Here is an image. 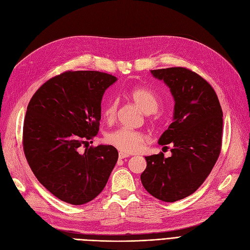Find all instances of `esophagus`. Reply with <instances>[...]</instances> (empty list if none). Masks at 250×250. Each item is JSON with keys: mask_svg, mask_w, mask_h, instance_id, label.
I'll return each instance as SVG.
<instances>
[{"mask_svg": "<svg viewBox=\"0 0 250 250\" xmlns=\"http://www.w3.org/2000/svg\"><path fill=\"white\" fill-rule=\"evenodd\" d=\"M129 155L128 154H126V153H124V152H119V158L120 159H124V158H126V157H128Z\"/></svg>", "mask_w": 250, "mask_h": 250, "instance_id": "34e87169", "label": "esophagus"}]
</instances>
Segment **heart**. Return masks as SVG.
Returning a JSON list of instances; mask_svg holds the SVG:
<instances>
[{
    "label": "heart",
    "mask_w": 250,
    "mask_h": 250,
    "mask_svg": "<svg viewBox=\"0 0 250 250\" xmlns=\"http://www.w3.org/2000/svg\"><path fill=\"white\" fill-rule=\"evenodd\" d=\"M129 96L134 101L145 114H153L159 107V98L146 88L136 87L130 90ZM118 102L116 99L109 100L103 107L102 114L108 122L114 121L117 114ZM106 141L118 150L126 154L139 152L146 142V136L143 132L130 130L127 128H120L106 135Z\"/></svg>",
    "instance_id": "heart-1"
}]
</instances>
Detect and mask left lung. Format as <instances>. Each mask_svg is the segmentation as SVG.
Instances as JSON below:
<instances>
[{
	"mask_svg": "<svg viewBox=\"0 0 250 250\" xmlns=\"http://www.w3.org/2000/svg\"><path fill=\"white\" fill-rule=\"evenodd\" d=\"M163 81L175 100L174 119L158 144L173 146L171 156L145 157L143 186L156 199L173 203L197 190L216 163L221 150L222 109L211 84L183 67L151 70Z\"/></svg>",
	"mask_w": 250,
	"mask_h": 250,
	"instance_id": "left-lung-1",
	"label": "left lung"
}]
</instances>
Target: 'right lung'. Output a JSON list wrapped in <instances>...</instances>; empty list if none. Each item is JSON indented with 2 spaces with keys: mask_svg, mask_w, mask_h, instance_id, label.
Segmentation results:
<instances>
[{
  "mask_svg": "<svg viewBox=\"0 0 250 250\" xmlns=\"http://www.w3.org/2000/svg\"><path fill=\"white\" fill-rule=\"evenodd\" d=\"M117 77L99 71H66L34 94L25 113L22 146L39 182L59 200L89 203L105 187L118 160L110 145L79 148L97 135L101 100Z\"/></svg>",
  "mask_w": 250,
  "mask_h": 250,
  "instance_id": "obj_1",
  "label": "right lung"
}]
</instances>
